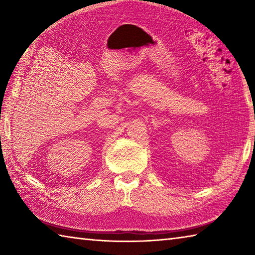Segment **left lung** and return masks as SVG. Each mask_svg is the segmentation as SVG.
<instances>
[{
	"label": "left lung",
	"mask_w": 255,
	"mask_h": 255,
	"mask_svg": "<svg viewBox=\"0 0 255 255\" xmlns=\"http://www.w3.org/2000/svg\"><path fill=\"white\" fill-rule=\"evenodd\" d=\"M254 140H255V137H254Z\"/></svg>",
	"instance_id": "1"
}]
</instances>
